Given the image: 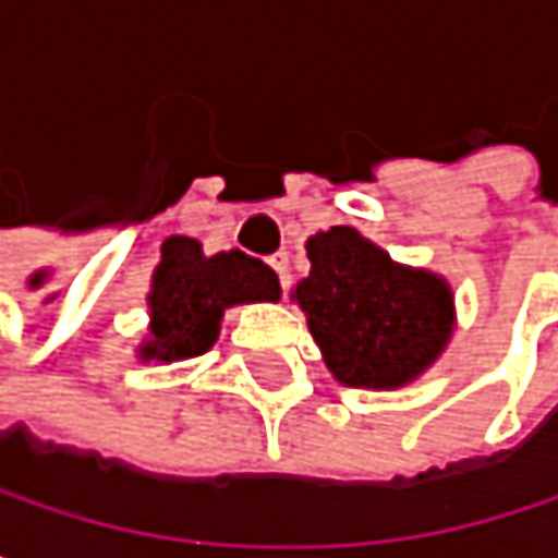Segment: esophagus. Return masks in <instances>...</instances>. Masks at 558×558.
Returning <instances> with one entry per match:
<instances>
[{"label":"esophagus","instance_id":"34e87169","mask_svg":"<svg viewBox=\"0 0 558 558\" xmlns=\"http://www.w3.org/2000/svg\"><path fill=\"white\" fill-rule=\"evenodd\" d=\"M271 268L278 271L280 287H283V290H290V255H287V252H278V255L271 258Z\"/></svg>","mask_w":558,"mask_h":558}]
</instances>
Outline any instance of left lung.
I'll return each instance as SVG.
<instances>
[{
	"label": "left lung",
	"instance_id": "left-lung-1",
	"mask_svg": "<svg viewBox=\"0 0 558 558\" xmlns=\"http://www.w3.org/2000/svg\"><path fill=\"white\" fill-rule=\"evenodd\" d=\"M310 275L293 287L336 381L390 390L416 381L456 326L446 278L397 265L352 226L306 239Z\"/></svg>",
	"mask_w": 558,
	"mask_h": 558
}]
</instances>
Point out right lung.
<instances>
[{
	"label": "right lung",
	"mask_w": 558,
	"mask_h": 558,
	"mask_svg": "<svg viewBox=\"0 0 558 558\" xmlns=\"http://www.w3.org/2000/svg\"><path fill=\"white\" fill-rule=\"evenodd\" d=\"M278 275L232 248L203 255V245L173 235L161 245V265L151 275L148 293V339L138 345L142 362H183L213 349L219 323L229 306L278 300Z\"/></svg>",
	"instance_id": "obj_1"
}]
</instances>
